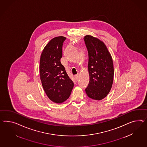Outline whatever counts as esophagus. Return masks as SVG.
Listing matches in <instances>:
<instances>
[{
	"label": "esophagus",
	"mask_w": 147,
	"mask_h": 147,
	"mask_svg": "<svg viewBox=\"0 0 147 147\" xmlns=\"http://www.w3.org/2000/svg\"><path fill=\"white\" fill-rule=\"evenodd\" d=\"M79 75L78 74H77V75H76L75 76V78L76 80H78V79H79Z\"/></svg>",
	"instance_id": "obj_1"
}]
</instances>
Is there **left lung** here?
Wrapping results in <instances>:
<instances>
[{
	"label": "left lung",
	"instance_id": "1",
	"mask_svg": "<svg viewBox=\"0 0 147 147\" xmlns=\"http://www.w3.org/2000/svg\"><path fill=\"white\" fill-rule=\"evenodd\" d=\"M84 39L88 53L90 76V82L85 92L90 98L101 100L107 96L112 87L113 61L105 43L99 39L86 35Z\"/></svg>",
	"mask_w": 147,
	"mask_h": 147
}]
</instances>
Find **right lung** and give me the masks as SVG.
Masks as SVG:
<instances>
[{
	"mask_svg": "<svg viewBox=\"0 0 147 147\" xmlns=\"http://www.w3.org/2000/svg\"><path fill=\"white\" fill-rule=\"evenodd\" d=\"M66 38L52 39L42 52L39 65L42 86L48 98L54 103H61L69 98L74 84L61 63L62 45Z\"/></svg>",
	"mask_w": 147,
	"mask_h": 147,
	"instance_id": "right-lung-1",
	"label": "right lung"
}]
</instances>
